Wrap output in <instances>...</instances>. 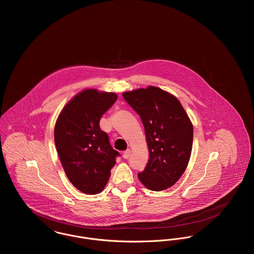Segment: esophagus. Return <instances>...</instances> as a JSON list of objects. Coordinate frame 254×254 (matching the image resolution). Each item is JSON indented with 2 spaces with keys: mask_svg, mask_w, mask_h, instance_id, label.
<instances>
[{
  "mask_svg": "<svg viewBox=\"0 0 254 254\" xmlns=\"http://www.w3.org/2000/svg\"><path fill=\"white\" fill-rule=\"evenodd\" d=\"M130 153H131V152H130V150H126V151H124V152H123V154H122L123 158H124V159H127V158L130 156Z\"/></svg>",
  "mask_w": 254,
  "mask_h": 254,
  "instance_id": "esophagus-1",
  "label": "esophagus"
}]
</instances>
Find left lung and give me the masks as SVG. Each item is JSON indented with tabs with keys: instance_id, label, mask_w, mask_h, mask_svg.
I'll return each instance as SVG.
<instances>
[{
	"instance_id": "left-lung-1",
	"label": "left lung",
	"mask_w": 254,
	"mask_h": 254,
	"mask_svg": "<svg viewBox=\"0 0 254 254\" xmlns=\"http://www.w3.org/2000/svg\"><path fill=\"white\" fill-rule=\"evenodd\" d=\"M141 117L149 158L138 178L150 190H163L181 178L190 161L193 128L179 100L154 86L122 93Z\"/></svg>"
}]
</instances>
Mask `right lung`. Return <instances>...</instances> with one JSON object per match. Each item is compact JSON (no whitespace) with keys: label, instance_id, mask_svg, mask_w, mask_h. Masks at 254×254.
Instances as JSON below:
<instances>
[{"label":"right lung","instance_id":"add662e5","mask_svg":"<svg viewBox=\"0 0 254 254\" xmlns=\"http://www.w3.org/2000/svg\"><path fill=\"white\" fill-rule=\"evenodd\" d=\"M116 100L115 93L85 89L64 106L56 122L55 143L64 172L87 194L105 189L119 155L100 128L101 117Z\"/></svg>","mask_w":254,"mask_h":254}]
</instances>
